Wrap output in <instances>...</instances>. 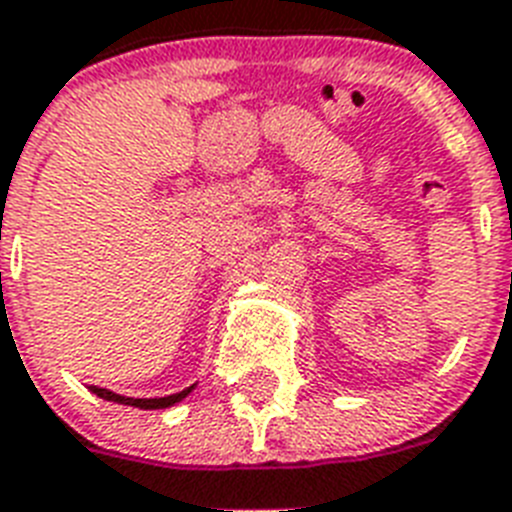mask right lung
Listing matches in <instances>:
<instances>
[{"label": "right lung", "instance_id": "obj_1", "mask_svg": "<svg viewBox=\"0 0 512 512\" xmlns=\"http://www.w3.org/2000/svg\"><path fill=\"white\" fill-rule=\"evenodd\" d=\"M194 386L197 384L186 386V389H181V392L176 394H168V397H123V394H115L110 392V389H99V386H89V392L97 394V397H102V400L107 402H118V405H131L139 407V410H162V407L176 405V402H181L184 397H189V394L194 392Z\"/></svg>", "mask_w": 512, "mask_h": 512}]
</instances>
